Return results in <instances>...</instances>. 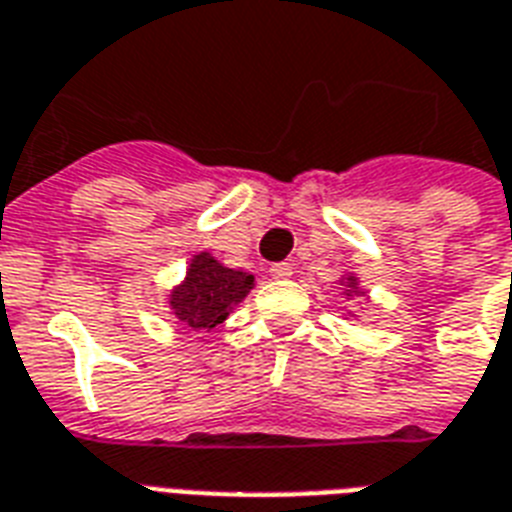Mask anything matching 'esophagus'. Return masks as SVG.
Here are the masks:
<instances>
[{"instance_id":"1","label":"esophagus","mask_w":512,"mask_h":512,"mask_svg":"<svg viewBox=\"0 0 512 512\" xmlns=\"http://www.w3.org/2000/svg\"><path fill=\"white\" fill-rule=\"evenodd\" d=\"M269 275L277 277V280H285V277L293 275V267L291 264H272V267H269Z\"/></svg>"}]
</instances>
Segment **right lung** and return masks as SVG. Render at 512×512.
<instances>
[{
    "label": "right lung",
    "instance_id": "1",
    "mask_svg": "<svg viewBox=\"0 0 512 512\" xmlns=\"http://www.w3.org/2000/svg\"><path fill=\"white\" fill-rule=\"evenodd\" d=\"M251 288L253 275L221 267L211 253H200L189 264L186 283L170 296V307L186 328L211 331L227 320L229 310L240 304Z\"/></svg>",
    "mask_w": 512,
    "mask_h": 512
}]
</instances>
